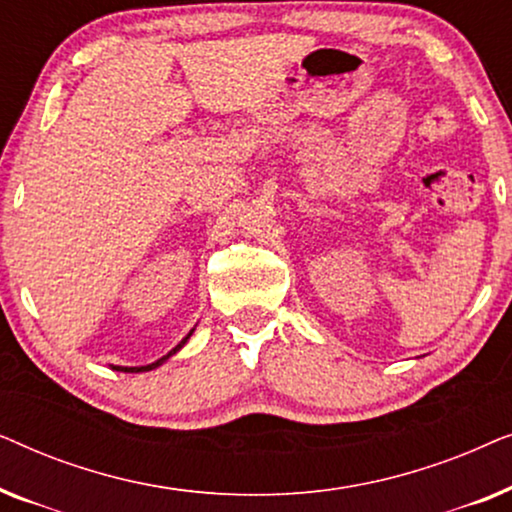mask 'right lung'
<instances>
[{
    "label": "right lung",
    "instance_id": "add662e5",
    "mask_svg": "<svg viewBox=\"0 0 512 512\" xmlns=\"http://www.w3.org/2000/svg\"><path fill=\"white\" fill-rule=\"evenodd\" d=\"M193 331H195V328H193ZM193 331H191V333H188V335H186V338H184V340H181V342H179V345H177V347H174L170 354H167V356H163V359H158L156 363H149V366H139V368H121V366H116V370H123V373H144V370H153V368H158V366H160V363H163V361H167V359H170V356H172V354H177V352H179V349L186 345V342H188V338H191V335H193Z\"/></svg>",
    "mask_w": 512,
    "mask_h": 512
}]
</instances>
